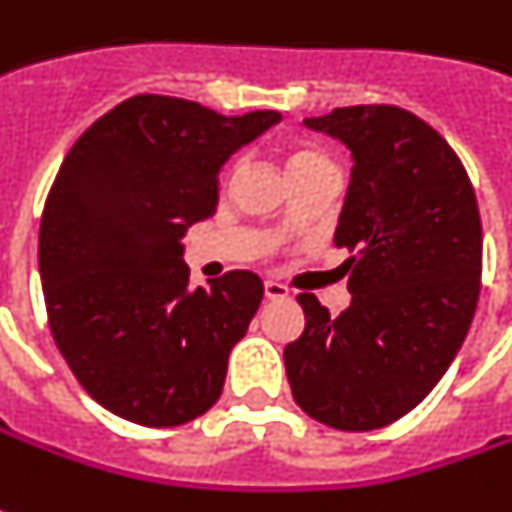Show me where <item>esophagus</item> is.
I'll return each mask as SVG.
<instances>
[{
  "instance_id": "obj_1",
  "label": "esophagus",
  "mask_w": 512,
  "mask_h": 512,
  "mask_svg": "<svg viewBox=\"0 0 512 512\" xmlns=\"http://www.w3.org/2000/svg\"><path fill=\"white\" fill-rule=\"evenodd\" d=\"M264 296L270 298V301H279V298L290 296V290L281 281H264Z\"/></svg>"
}]
</instances>
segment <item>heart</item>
I'll return each mask as SVG.
<instances>
[{
	"instance_id": "1",
	"label": "heart",
	"mask_w": 512,
	"mask_h": 512,
	"mask_svg": "<svg viewBox=\"0 0 512 512\" xmlns=\"http://www.w3.org/2000/svg\"><path fill=\"white\" fill-rule=\"evenodd\" d=\"M284 166H287V174L290 177H298V174H307V171H315V168H335L332 160L321 149L315 146H293L287 157H284Z\"/></svg>"
}]
</instances>
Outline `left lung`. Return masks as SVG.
Wrapping results in <instances>:
<instances>
[{"label": "left lung", "instance_id": "left-lung-1", "mask_svg": "<svg viewBox=\"0 0 512 512\" xmlns=\"http://www.w3.org/2000/svg\"><path fill=\"white\" fill-rule=\"evenodd\" d=\"M355 157L335 245L352 256V304L329 315L298 293L304 332L284 349L296 403L338 431L406 417L440 383L471 329L482 287V219L448 140L400 106L304 120Z\"/></svg>", "mask_w": 512, "mask_h": 512}]
</instances>
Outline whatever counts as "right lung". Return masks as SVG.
Segmentation results:
<instances>
[{
    "mask_svg": "<svg viewBox=\"0 0 512 512\" xmlns=\"http://www.w3.org/2000/svg\"><path fill=\"white\" fill-rule=\"evenodd\" d=\"M279 118L135 95L64 157L41 214V287L58 352L106 411L171 428L219 400L264 284L231 270L191 290L183 236L214 216L225 160Z\"/></svg>",
    "mask_w": 512,
    "mask_h": 512,
    "instance_id": "right-lung-1",
    "label": "right lung"
}]
</instances>
